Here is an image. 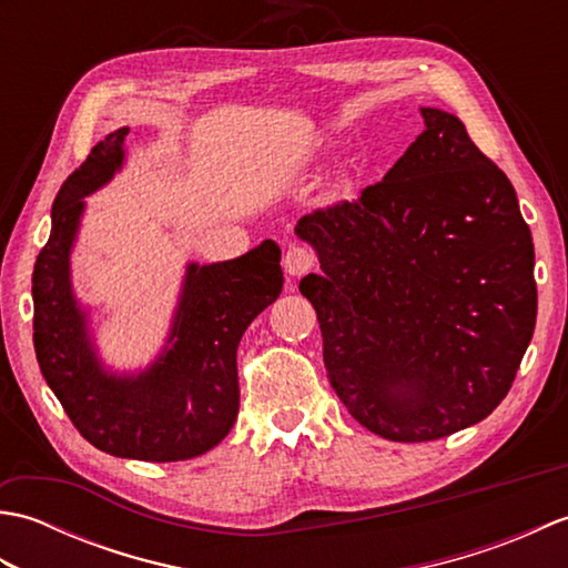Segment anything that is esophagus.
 I'll use <instances>...</instances> for the list:
<instances>
[{"mask_svg":"<svg viewBox=\"0 0 568 568\" xmlns=\"http://www.w3.org/2000/svg\"><path fill=\"white\" fill-rule=\"evenodd\" d=\"M315 263H317L315 253H312L307 246H297V244L287 246L285 256H283V268L287 275H293V277L310 273L312 268H315Z\"/></svg>","mask_w":568,"mask_h":568,"instance_id":"esophagus-1","label":"esophagus"}]
</instances>
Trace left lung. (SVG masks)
Wrapping results in <instances>:
<instances>
[{"label":"left lung","mask_w":568,"mask_h":568,"mask_svg":"<svg viewBox=\"0 0 568 568\" xmlns=\"http://www.w3.org/2000/svg\"><path fill=\"white\" fill-rule=\"evenodd\" d=\"M425 131L381 183L297 222L322 273L300 281L348 413L390 442H432L508 395L537 322L535 246L515 187L462 119Z\"/></svg>","instance_id":"left-lung-1"}]
</instances>
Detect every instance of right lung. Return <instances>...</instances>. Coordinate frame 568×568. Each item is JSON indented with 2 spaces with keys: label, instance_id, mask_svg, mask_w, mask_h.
<instances>
[{
  "label": "right lung",
  "instance_id": "right-lung-1",
  "mask_svg": "<svg viewBox=\"0 0 568 568\" xmlns=\"http://www.w3.org/2000/svg\"><path fill=\"white\" fill-rule=\"evenodd\" d=\"M129 129L94 146L60 185L51 236L33 265V346L48 388L100 452L139 462H185L220 444L239 415L236 348L248 324L283 291L281 248L265 239L244 256L187 263L163 354L119 376L94 352L88 315L70 285V251L84 200L124 163Z\"/></svg>",
  "mask_w": 568,
  "mask_h": 568
}]
</instances>
